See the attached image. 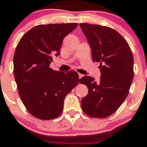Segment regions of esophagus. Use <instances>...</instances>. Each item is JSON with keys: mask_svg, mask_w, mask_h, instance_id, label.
I'll list each match as a JSON object with an SVG mask.
<instances>
[{"mask_svg": "<svg viewBox=\"0 0 147 147\" xmlns=\"http://www.w3.org/2000/svg\"><path fill=\"white\" fill-rule=\"evenodd\" d=\"M78 74H79V79L82 78V77L84 76L83 75H82V74H80V73H78Z\"/></svg>", "mask_w": 147, "mask_h": 147, "instance_id": "obj_1", "label": "esophagus"}]
</instances>
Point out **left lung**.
<instances>
[{"label":"left lung","instance_id":"8db88e82","mask_svg":"<svg viewBox=\"0 0 147 147\" xmlns=\"http://www.w3.org/2000/svg\"><path fill=\"white\" fill-rule=\"evenodd\" d=\"M91 48L93 61L100 63L101 77L84 76L88 93L81 101L84 112L92 117L104 118L119 109L129 94L133 79V57L129 44L117 31L106 26L79 24Z\"/></svg>","mask_w":147,"mask_h":147}]
</instances>
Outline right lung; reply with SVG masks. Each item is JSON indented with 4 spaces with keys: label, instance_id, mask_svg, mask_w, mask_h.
Returning <instances> with one entry per match:
<instances>
[{
    "label": "right lung",
    "instance_id": "add662e5",
    "mask_svg": "<svg viewBox=\"0 0 147 147\" xmlns=\"http://www.w3.org/2000/svg\"><path fill=\"white\" fill-rule=\"evenodd\" d=\"M77 25H37L23 35L16 46L13 61L18 95L35 117L52 119L59 116L65 96L79 82L77 72L50 68L52 56L60 55L63 38Z\"/></svg>",
    "mask_w": 147,
    "mask_h": 147
}]
</instances>
